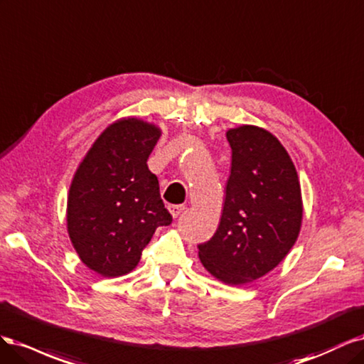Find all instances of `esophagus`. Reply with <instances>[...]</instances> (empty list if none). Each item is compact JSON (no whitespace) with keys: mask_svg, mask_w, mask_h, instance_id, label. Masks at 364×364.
Returning a JSON list of instances; mask_svg holds the SVG:
<instances>
[{"mask_svg":"<svg viewBox=\"0 0 364 364\" xmlns=\"http://www.w3.org/2000/svg\"><path fill=\"white\" fill-rule=\"evenodd\" d=\"M186 210V207L184 205H171L169 207V212H171V215L173 216V218H178L183 212Z\"/></svg>","mask_w":364,"mask_h":364,"instance_id":"obj_1","label":"esophagus"}]
</instances>
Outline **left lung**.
<instances>
[{"label":"left lung","instance_id":"1","mask_svg":"<svg viewBox=\"0 0 364 364\" xmlns=\"http://www.w3.org/2000/svg\"><path fill=\"white\" fill-rule=\"evenodd\" d=\"M231 173L213 237L198 245L199 260L227 284L271 272L295 245L302 222L295 165L279 140L255 125L227 132Z\"/></svg>","mask_w":364,"mask_h":364}]
</instances>
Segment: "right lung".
<instances>
[{
    "mask_svg": "<svg viewBox=\"0 0 364 364\" xmlns=\"http://www.w3.org/2000/svg\"><path fill=\"white\" fill-rule=\"evenodd\" d=\"M160 136V128L136 118L113 122L69 187V237L81 262L102 277L132 272L156 228L172 222L146 165Z\"/></svg>",
    "mask_w": 364,
    "mask_h": 364,
    "instance_id": "right-lung-1",
    "label": "right lung"
}]
</instances>
